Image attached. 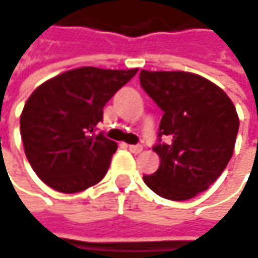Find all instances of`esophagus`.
<instances>
[{"label": "esophagus", "instance_id": "1", "mask_svg": "<svg viewBox=\"0 0 258 258\" xmlns=\"http://www.w3.org/2000/svg\"><path fill=\"white\" fill-rule=\"evenodd\" d=\"M142 149H144L142 145H129V151H131V152H134V154H139V152H142Z\"/></svg>", "mask_w": 258, "mask_h": 258}]
</instances>
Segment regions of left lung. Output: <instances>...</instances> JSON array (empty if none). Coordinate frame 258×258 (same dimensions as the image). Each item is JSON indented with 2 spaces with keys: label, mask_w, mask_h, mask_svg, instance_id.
<instances>
[{
  "label": "left lung",
  "mask_w": 258,
  "mask_h": 258,
  "mask_svg": "<svg viewBox=\"0 0 258 258\" xmlns=\"http://www.w3.org/2000/svg\"><path fill=\"white\" fill-rule=\"evenodd\" d=\"M139 80L164 111L152 147L161 162L144 181L164 199H191L209 188L231 160L237 110L224 90L196 74L142 70Z\"/></svg>",
  "instance_id": "1"
}]
</instances>
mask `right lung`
I'll list each match as a JSON object with an SVG mask.
<instances>
[{"instance_id": "obj_1", "label": "right lung", "mask_w": 258, "mask_h": 258, "mask_svg": "<svg viewBox=\"0 0 258 258\" xmlns=\"http://www.w3.org/2000/svg\"><path fill=\"white\" fill-rule=\"evenodd\" d=\"M136 72L84 67L33 91L20 132L26 157L43 183L60 193H78L106 175L117 145L97 134V123L106 103Z\"/></svg>"}]
</instances>
